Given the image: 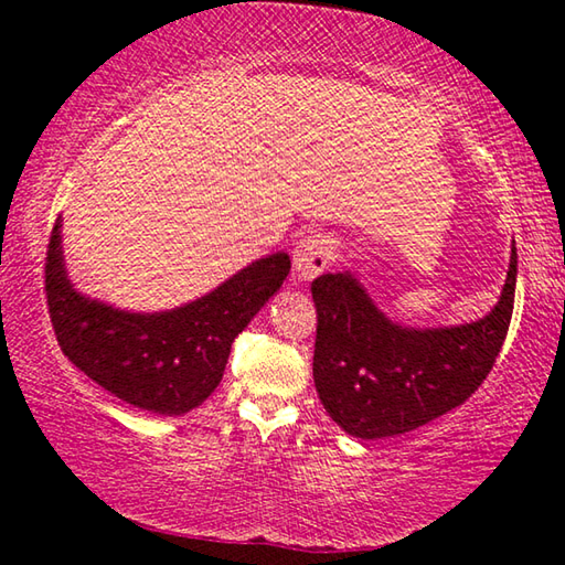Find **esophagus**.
<instances>
[{
    "label": "esophagus",
    "mask_w": 565,
    "mask_h": 565,
    "mask_svg": "<svg viewBox=\"0 0 565 565\" xmlns=\"http://www.w3.org/2000/svg\"><path fill=\"white\" fill-rule=\"evenodd\" d=\"M333 242L323 234H309L296 242L294 248V271L301 281H311L327 269L333 259Z\"/></svg>",
    "instance_id": "1"
}]
</instances>
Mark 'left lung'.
<instances>
[{
  "label": "left lung",
  "instance_id": "1",
  "mask_svg": "<svg viewBox=\"0 0 565 565\" xmlns=\"http://www.w3.org/2000/svg\"><path fill=\"white\" fill-rule=\"evenodd\" d=\"M515 264L513 246L501 299L489 317L426 331L388 321L349 274L313 279V384L329 416L347 434L374 441L414 431L471 398L511 327Z\"/></svg>",
  "mask_w": 565,
  "mask_h": 565
}]
</instances>
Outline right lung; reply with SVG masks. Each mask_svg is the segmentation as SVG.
<instances>
[{
	"label": "right lung",
	"mask_w": 565,
	"mask_h": 565,
	"mask_svg": "<svg viewBox=\"0 0 565 565\" xmlns=\"http://www.w3.org/2000/svg\"><path fill=\"white\" fill-rule=\"evenodd\" d=\"M289 269V256L271 254L181 309L129 313L72 289L56 218L44 264L46 309L64 356L94 384L151 414L179 416L212 396L234 339L279 291Z\"/></svg>",
	"instance_id": "add662e5"
}]
</instances>
